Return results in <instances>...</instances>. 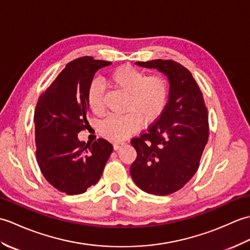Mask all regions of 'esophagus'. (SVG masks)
I'll return each mask as SVG.
<instances>
[{
  "label": "esophagus",
  "mask_w": 250,
  "mask_h": 250,
  "mask_svg": "<svg viewBox=\"0 0 250 250\" xmlns=\"http://www.w3.org/2000/svg\"><path fill=\"white\" fill-rule=\"evenodd\" d=\"M124 144H125L124 142H115L114 144H113V146H114V149H115V150L119 149V148H120L122 145H124Z\"/></svg>",
  "instance_id": "obj_1"
}]
</instances>
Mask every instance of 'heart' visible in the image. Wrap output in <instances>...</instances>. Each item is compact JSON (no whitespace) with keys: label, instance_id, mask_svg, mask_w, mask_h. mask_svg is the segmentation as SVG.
Listing matches in <instances>:
<instances>
[{"label":"heart","instance_id":"1","mask_svg":"<svg viewBox=\"0 0 250 250\" xmlns=\"http://www.w3.org/2000/svg\"><path fill=\"white\" fill-rule=\"evenodd\" d=\"M106 82L111 88L126 93L124 114L111 115L100 125V133L111 141H121L140 129L142 122L152 124L160 118L168 101L169 86L161 74H147L132 65L111 71ZM90 109L97 116L105 114L103 88L98 82L90 83L87 93Z\"/></svg>","mask_w":250,"mask_h":250}]
</instances>
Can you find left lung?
<instances>
[{"label":"left lung","instance_id":"obj_1","mask_svg":"<svg viewBox=\"0 0 250 250\" xmlns=\"http://www.w3.org/2000/svg\"><path fill=\"white\" fill-rule=\"evenodd\" d=\"M158 68L169 82V95L160 118L133 137L137 156L130 173L147 193L167 195L182 189L198 171L209 136L203 93L192 74L173 60L136 62Z\"/></svg>","mask_w":250,"mask_h":250}]
</instances>
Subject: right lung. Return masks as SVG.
<instances>
[{
    "label": "right lung",
    "instance_id": "right-lung-1",
    "mask_svg": "<svg viewBox=\"0 0 250 250\" xmlns=\"http://www.w3.org/2000/svg\"><path fill=\"white\" fill-rule=\"evenodd\" d=\"M110 64L92 57L68 62L37 101L36 161L47 182L68 195L97 184L113 151L104 139L86 144L77 137L89 125L87 93L94 73Z\"/></svg>",
    "mask_w": 250,
    "mask_h": 250
}]
</instances>
